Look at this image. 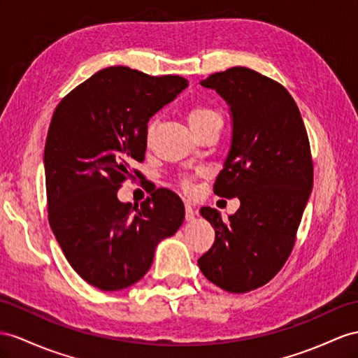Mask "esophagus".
<instances>
[{
	"label": "esophagus",
	"mask_w": 358,
	"mask_h": 358,
	"mask_svg": "<svg viewBox=\"0 0 358 358\" xmlns=\"http://www.w3.org/2000/svg\"><path fill=\"white\" fill-rule=\"evenodd\" d=\"M194 219H195L194 208H192L190 204L186 203V221H194Z\"/></svg>",
	"instance_id": "esophagus-1"
}]
</instances>
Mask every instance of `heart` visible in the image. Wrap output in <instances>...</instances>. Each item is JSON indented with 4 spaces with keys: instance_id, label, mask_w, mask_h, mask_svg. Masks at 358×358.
I'll use <instances>...</instances> for the list:
<instances>
[{
    "instance_id": "1",
    "label": "heart",
    "mask_w": 358,
    "mask_h": 358,
    "mask_svg": "<svg viewBox=\"0 0 358 358\" xmlns=\"http://www.w3.org/2000/svg\"><path fill=\"white\" fill-rule=\"evenodd\" d=\"M189 124L192 127V130H198L203 125L208 124L210 121H215V119H221V115H219L215 108L208 107V106H196L189 112ZM181 186L186 192L192 190V182L189 178H185L181 181Z\"/></svg>"
}]
</instances>
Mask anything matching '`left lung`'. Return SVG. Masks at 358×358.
Segmentation results:
<instances>
[{
	"mask_svg": "<svg viewBox=\"0 0 358 358\" xmlns=\"http://www.w3.org/2000/svg\"><path fill=\"white\" fill-rule=\"evenodd\" d=\"M201 85L231 110V148L213 192L237 196L241 207L228 221L216 208H201L216 237L198 264L217 287L246 293L271 281L295 245L313 189L310 142L295 99L278 81L236 66Z\"/></svg>",
	"mask_w": 358,
	"mask_h": 358,
	"instance_id": "obj_1",
	"label": "left lung"
}]
</instances>
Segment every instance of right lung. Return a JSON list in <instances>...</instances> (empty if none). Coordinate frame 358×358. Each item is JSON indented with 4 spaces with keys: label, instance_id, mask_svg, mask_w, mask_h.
<instances>
[{
    "label": "right lung",
    "instance_id": "obj_1",
    "mask_svg": "<svg viewBox=\"0 0 358 358\" xmlns=\"http://www.w3.org/2000/svg\"><path fill=\"white\" fill-rule=\"evenodd\" d=\"M178 76L101 69L63 98L45 142L48 221L66 260L99 290H121L150 271L155 246L177 233L185 206L157 189L141 206L117 190L137 176L150 117L187 87Z\"/></svg>",
    "mask_w": 358,
    "mask_h": 358
}]
</instances>
